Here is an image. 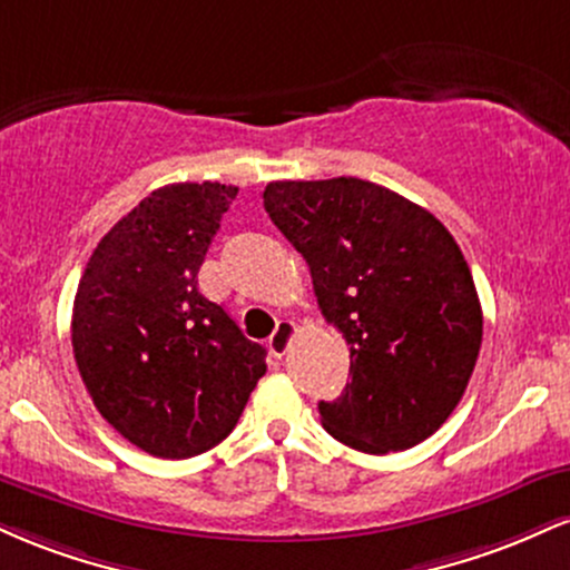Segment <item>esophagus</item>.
Masks as SVG:
<instances>
[{"mask_svg": "<svg viewBox=\"0 0 570 570\" xmlns=\"http://www.w3.org/2000/svg\"><path fill=\"white\" fill-rule=\"evenodd\" d=\"M294 340V324L292 322H278L276 332H273L271 340H267V348H271L273 356H284L286 351H289Z\"/></svg>", "mask_w": 570, "mask_h": 570, "instance_id": "1", "label": "esophagus"}]
</instances>
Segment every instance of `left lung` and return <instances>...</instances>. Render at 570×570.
I'll list each match as a JSON object with an SVG mask.
<instances>
[{
    "mask_svg": "<svg viewBox=\"0 0 570 570\" xmlns=\"http://www.w3.org/2000/svg\"><path fill=\"white\" fill-rule=\"evenodd\" d=\"M263 200L351 351V383L318 402L324 429L370 455L415 448L458 407L482 345L455 238L417 203L353 176L271 181Z\"/></svg>",
    "mask_w": 570,
    "mask_h": 570,
    "instance_id": "1",
    "label": "left lung"
}]
</instances>
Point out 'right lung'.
<instances>
[{"label":"right lung","mask_w":570,"mask_h":570,"mask_svg":"<svg viewBox=\"0 0 570 570\" xmlns=\"http://www.w3.org/2000/svg\"><path fill=\"white\" fill-rule=\"evenodd\" d=\"M238 187L149 193L98 240L77 286L71 345L96 410L155 458H193L238 423L265 348L198 292V271Z\"/></svg>","instance_id":"1"}]
</instances>
